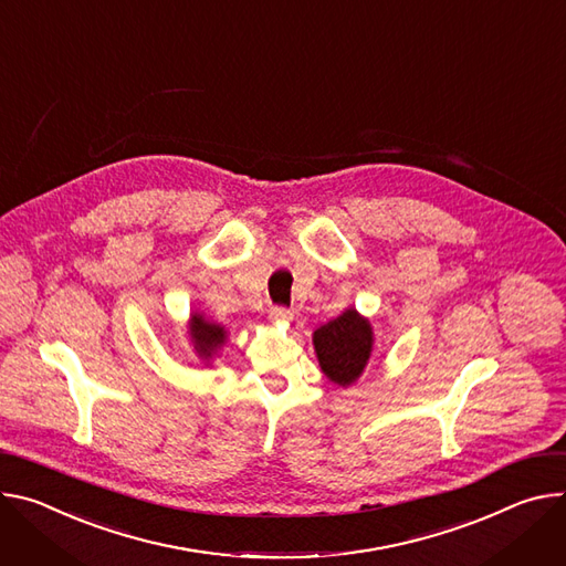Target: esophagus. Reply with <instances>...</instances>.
I'll return each instance as SVG.
<instances>
[{"label": "esophagus", "mask_w": 566, "mask_h": 566, "mask_svg": "<svg viewBox=\"0 0 566 566\" xmlns=\"http://www.w3.org/2000/svg\"><path fill=\"white\" fill-rule=\"evenodd\" d=\"M270 319L276 322V324H287V322H292V310H287V307H272L270 310Z\"/></svg>", "instance_id": "obj_1"}]
</instances>
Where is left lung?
I'll return each mask as SVG.
<instances>
[{
  "instance_id": "1",
  "label": "left lung",
  "mask_w": 566,
  "mask_h": 566,
  "mask_svg": "<svg viewBox=\"0 0 566 566\" xmlns=\"http://www.w3.org/2000/svg\"><path fill=\"white\" fill-rule=\"evenodd\" d=\"M312 346L326 378L348 389L361 378L373 355L375 333L368 317H361L355 307H346L339 317L312 333Z\"/></svg>"
}]
</instances>
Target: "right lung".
<instances>
[{
  "mask_svg": "<svg viewBox=\"0 0 566 566\" xmlns=\"http://www.w3.org/2000/svg\"><path fill=\"white\" fill-rule=\"evenodd\" d=\"M186 333H188V339H191V344H193L196 355L207 366L213 364V357L222 350V346L229 339V333L222 324L209 319L205 312H198V310L191 312V317H188Z\"/></svg>",
  "mask_w": 566,
  "mask_h": 566,
  "instance_id": "1",
  "label": "right lung"
}]
</instances>
